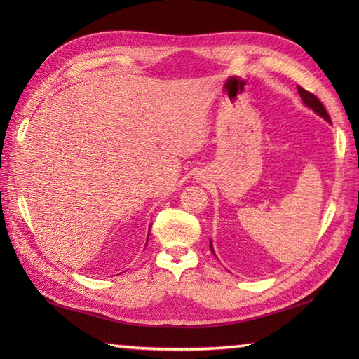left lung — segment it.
Returning <instances> with one entry per match:
<instances>
[{
	"instance_id": "obj_1",
	"label": "left lung",
	"mask_w": 359,
	"mask_h": 359,
	"mask_svg": "<svg viewBox=\"0 0 359 359\" xmlns=\"http://www.w3.org/2000/svg\"><path fill=\"white\" fill-rule=\"evenodd\" d=\"M297 93H299L301 100H302L304 104L307 106V108H310L311 111L316 112L319 117H323L324 120L329 121V123H332V120H330V117H329V114H327V111H325V108H324V104L318 100L316 95L309 93V90H306V89H302L301 86H297ZM210 248H211V251H212V255H216V253H215V248H212L211 241H210Z\"/></svg>"
}]
</instances>
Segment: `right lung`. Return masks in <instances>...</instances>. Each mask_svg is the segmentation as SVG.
I'll return each mask as SVG.
<instances>
[{
	"label": "right lung",
	"instance_id": "1",
	"mask_svg": "<svg viewBox=\"0 0 359 359\" xmlns=\"http://www.w3.org/2000/svg\"><path fill=\"white\" fill-rule=\"evenodd\" d=\"M151 228V226H149ZM148 238H149V233H148ZM147 242H148V239H147Z\"/></svg>",
	"mask_w": 359,
	"mask_h": 359
}]
</instances>
